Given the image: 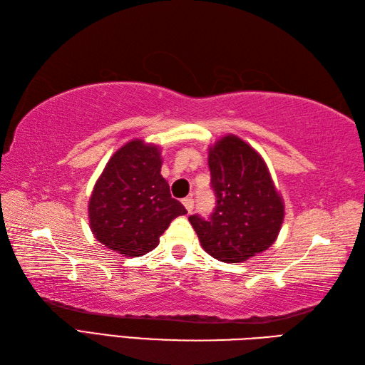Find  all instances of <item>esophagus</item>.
<instances>
[{
  "label": "esophagus",
  "instance_id": "obj_1",
  "mask_svg": "<svg viewBox=\"0 0 365 365\" xmlns=\"http://www.w3.org/2000/svg\"><path fill=\"white\" fill-rule=\"evenodd\" d=\"M182 204L185 205V208H187L188 213H191L192 208H195V199H192V197H185L182 200Z\"/></svg>",
  "mask_w": 365,
  "mask_h": 365
}]
</instances>
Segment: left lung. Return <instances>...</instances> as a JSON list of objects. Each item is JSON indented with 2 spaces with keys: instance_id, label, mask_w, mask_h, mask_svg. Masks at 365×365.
Here are the masks:
<instances>
[{
  "instance_id": "left-lung-1",
  "label": "left lung",
  "mask_w": 365,
  "mask_h": 365,
  "mask_svg": "<svg viewBox=\"0 0 365 365\" xmlns=\"http://www.w3.org/2000/svg\"><path fill=\"white\" fill-rule=\"evenodd\" d=\"M216 204L190 222L204 250L226 263L245 262L268 250L281 229L284 205L265 161L237 136H226L208 153Z\"/></svg>"
}]
</instances>
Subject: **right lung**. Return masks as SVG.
<instances>
[{"label": "right lung", "instance_id": "obj_1", "mask_svg": "<svg viewBox=\"0 0 365 365\" xmlns=\"http://www.w3.org/2000/svg\"><path fill=\"white\" fill-rule=\"evenodd\" d=\"M160 169V150L143 141H131L113 155L89 202L91 229L100 243L139 257L157 247L170 221L187 213L170 197Z\"/></svg>", "mask_w": 365, "mask_h": 365}]
</instances>
